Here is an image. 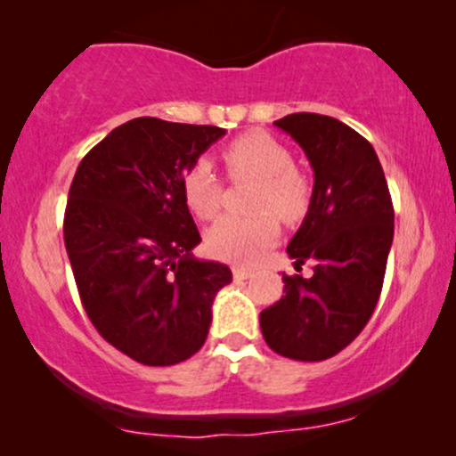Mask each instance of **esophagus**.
Instances as JSON below:
<instances>
[{"instance_id":"esophagus-1","label":"esophagus","mask_w":456,"mask_h":456,"mask_svg":"<svg viewBox=\"0 0 456 456\" xmlns=\"http://www.w3.org/2000/svg\"><path fill=\"white\" fill-rule=\"evenodd\" d=\"M232 273H234L236 282H242V280H247V278L253 276V272L248 270V267H242V265H236L234 270H232Z\"/></svg>"}]
</instances>
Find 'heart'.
<instances>
[{
  "label": "heart",
  "instance_id": "obj_1",
  "mask_svg": "<svg viewBox=\"0 0 456 456\" xmlns=\"http://www.w3.org/2000/svg\"><path fill=\"white\" fill-rule=\"evenodd\" d=\"M230 176H251L259 180L253 217L222 216L208 232V248L214 257L253 264L267 248L276 245L280 220L301 222L309 208V183L295 167L290 149L272 134L247 133L224 147ZM183 192L189 208L199 217H211L220 209L222 183L208 159H199L183 176ZM273 213L277 215L273 216Z\"/></svg>",
  "mask_w": 456,
  "mask_h": 456
}]
</instances>
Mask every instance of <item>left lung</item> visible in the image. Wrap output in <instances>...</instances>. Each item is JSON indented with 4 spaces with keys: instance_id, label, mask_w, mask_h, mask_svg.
<instances>
[{
    "instance_id": "left-lung-1",
    "label": "left lung",
    "mask_w": 456,
    "mask_h": 456,
    "mask_svg": "<svg viewBox=\"0 0 456 456\" xmlns=\"http://www.w3.org/2000/svg\"><path fill=\"white\" fill-rule=\"evenodd\" d=\"M314 167L307 216L286 253L314 276H286L276 305L259 314L272 351L297 361L334 357L357 338L382 292L395 209L376 151L346 124L298 111L273 122Z\"/></svg>"
}]
</instances>
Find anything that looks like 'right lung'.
<instances>
[{
	"label": "right lung",
	"mask_w": 456,
	"mask_h": 456,
	"mask_svg": "<svg viewBox=\"0 0 456 456\" xmlns=\"http://www.w3.org/2000/svg\"><path fill=\"white\" fill-rule=\"evenodd\" d=\"M226 130L134 118L74 174L64 242L97 332L142 365H176L203 346L232 272L192 255L201 236L183 176Z\"/></svg>",
	"instance_id": "obj_1"
}]
</instances>
